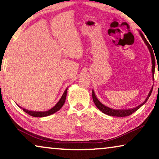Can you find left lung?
Listing matches in <instances>:
<instances>
[{"mask_svg": "<svg viewBox=\"0 0 159 159\" xmlns=\"http://www.w3.org/2000/svg\"><path fill=\"white\" fill-rule=\"evenodd\" d=\"M139 35H140L142 40H143L144 43L146 44V45L148 48V49L149 50V52L151 54V58H152V78H153V80H154V71H155V66H156V62H155V57H154V52H153V50H152V48L150 44L148 43V41H147V39H145L144 36L143 35V34L142 33L141 31H139ZM152 90H153V86L152 88H151V90L149 91V94H148V96L147 97V98L144 101V102L142 104H141L140 105H138V107H134L133 109H111V108H109V107H107L104 105L101 102L99 101V99L97 98V97L95 94V92H94V90H93V102L96 105V107H98V108L102 112H103L104 114H105L107 115H109V116H118V117H124V116H130V114H133L134 111H136L137 110L139 109L140 107L146 103L147 101L148 100V99L151 95V94H152Z\"/></svg>", "mask_w": 159, "mask_h": 159, "instance_id": "1", "label": "left lung"}]
</instances>
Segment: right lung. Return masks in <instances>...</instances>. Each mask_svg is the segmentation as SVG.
<instances>
[{"label":"right lung","instance_id":"right-lung-1","mask_svg":"<svg viewBox=\"0 0 159 159\" xmlns=\"http://www.w3.org/2000/svg\"><path fill=\"white\" fill-rule=\"evenodd\" d=\"M67 90H68V88H66L64 91L62 96H61V98H60V100L57 102V104H55V106H54L52 108H51L50 109L48 110V111H30V110H28V109H26L25 108H22V107H21L20 106V108H21V109H23V111L26 112V114H29L30 116H34V117H45V116H50L51 114H53L54 113L58 111L59 110H60L62 106L64 105V102H65L66 100V92H67Z\"/></svg>","mask_w":159,"mask_h":159}]
</instances>
